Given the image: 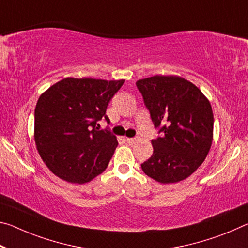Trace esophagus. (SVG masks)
<instances>
[{
    "instance_id": "esophagus-1",
    "label": "esophagus",
    "mask_w": 248,
    "mask_h": 248,
    "mask_svg": "<svg viewBox=\"0 0 248 248\" xmlns=\"http://www.w3.org/2000/svg\"><path fill=\"white\" fill-rule=\"evenodd\" d=\"M125 141H127L129 144H133L137 141V138H127L125 139Z\"/></svg>"
}]
</instances>
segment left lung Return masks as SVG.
<instances>
[{"label":"left lung","mask_w":248,"mask_h":248,"mask_svg":"<svg viewBox=\"0 0 248 248\" xmlns=\"http://www.w3.org/2000/svg\"><path fill=\"white\" fill-rule=\"evenodd\" d=\"M136 85L161 135L152 140L153 153L141 169L160 183L186 179L210 151L214 123L210 101L182 77L156 75Z\"/></svg>","instance_id":"1"}]
</instances>
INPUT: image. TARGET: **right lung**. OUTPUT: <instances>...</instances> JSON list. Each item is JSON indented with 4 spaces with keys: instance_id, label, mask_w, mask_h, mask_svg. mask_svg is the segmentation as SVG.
Returning <instances> with one entry per match:
<instances>
[{
    "instance_id": "1",
    "label": "right lung",
    "mask_w": 248,
    "mask_h": 248,
    "mask_svg": "<svg viewBox=\"0 0 248 248\" xmlns=\"http://www.w3.org/2000/svg\"><path fill=\"white\" fill-rule=\"evenodd\" d=\"M124 80L65 78L48 88L35 108V143L47 168L70 183H86L106 170L118 145L98 121Z\"/></svg>"
}]
</instances>
